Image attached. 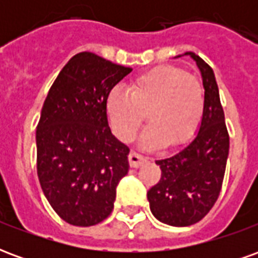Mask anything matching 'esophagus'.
Masks as SVG:
<instances>
[{
  "label": "esophagus",
  "instance_id": "esophagus-1",
  "mask_svg": "<svg viewBox=\"0 0 258 258\" xmlns=\"http://www.w3.org/2000/svg\"><path fill=\"white\" fill-rule=\"evenodd\" d=\"M146 160H148V159H146L145 156H142V155L137 153V152H131L128 156V162L131 167H140L141 164L146 163Z\"/></svg>",
  "mask_w": 258,
  "mask_h": 258
}]
</instances>
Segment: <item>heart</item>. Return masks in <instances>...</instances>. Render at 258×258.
Listing matches in <instances>:
<instances>
[{"label":"heart","mask_w":258,"mask_h":258,"mask_svg":"<svg viewBox=\"0 0 258 258\" xmlns=\"http://www.w3.org/2000/svg\"><path fill=\"white\" fill-rule=\"evenodd\" d=\"M205 109V90L195 76L175 66H159L135 77L128 91L114 87L106 112L117 138L131 142L145 121V146L179 145L198 128Z\"/></svg>","instance_id":"heart-1"}]
</instances>
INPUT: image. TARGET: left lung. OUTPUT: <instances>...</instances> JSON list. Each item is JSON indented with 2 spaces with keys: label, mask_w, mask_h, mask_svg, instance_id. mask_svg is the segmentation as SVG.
<instances>
[{
  "label": "left lung",
  "mask_w": 258,
  "mask_h": 258,
  "mask_svg": "<svg viewBox=\"0 0 258 258\" xmlns=\"http://www.w3.org/2000/svg\"><path fill=\"white\" fill-rule=\"evenodd\" d=\"M185 55L196 62L205 87L199 133L182 151L156 160L162 177L148 190L152 214L173 227L196 224L211 210L221 192L229 152V135L214 72L196 53Z\"/></svg>",
  "instance_id": "obj_1"
}]
</instances>
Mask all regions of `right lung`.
I'll use <instances>...</instances> for the list:
<instances>
[{
	"instance_id": "obj_1",
	"label": "right lung",
	"mask_w": 258,
	"mask_h": 258,
	"mask_svg": "<svg viewBox=\"0 0 258 258\" xmlns=\"http://www.w3.org/2000/svg\"><path fill=\"white\" fill-rule=\"evenodd\" d=\"M131 68L92 52L64 64L49 88L36 131L37 174L62 220L91 227L110 216L118 181L128 173V146L107 124L109 92Z\"/></svg>"
}]
</instances>
